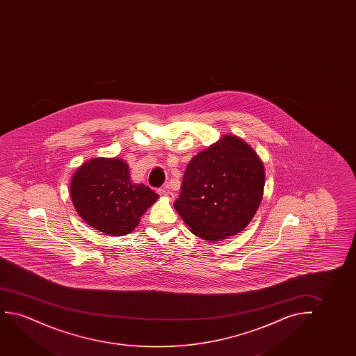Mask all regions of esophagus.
Returning <instances> with one entry per match:
<instances>
[{"mask_svg": "<svg viewBox=\"0 0 356 356\" xmlns=\"http://www.w3.org/2000/svg\"><path fill=\"white\" fill-rule=\"evenodd\" d=\"M158 193L163 195V197L169 198L170 200H174V195H172V192H170L169 190H166V188H161V190H158Z\"/></svg>", "mask_w": 356, "mask_h": 356, "instance_id": "1", "label": "esophagus"}]
</instances>
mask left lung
<instances>
[{
  "label": "left lung",
  "instance_id": "obj_1",
  "mask_svg": "<svg viewBox=\"0 0 356 356\" xmlns=\"http://www.w3.org/2000/svg\"><path fill=\"white\" fill-rule=\"evenodd\" d=\"M264 186L265 169L257 152L242 138L225 135L191 159L174 207L192 234L221 241L252 221Z\"/></svg>",
  "mask_w": 356,
  "mask_h": 356
}]
</instances>
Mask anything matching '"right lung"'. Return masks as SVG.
Masks as SVG:
<instances>
[{
    "instance_id": "right-lung-1",
    "label": "right lung",
    "mask_w": 356,
    "mask_h": 356,
    "mask_svg": "<svg viewBox=\"0 0 356 356\" xmlns=\"http://www.w3.org/2000/svg\"><path fill=\"white\" fill-rule=\"evenodd\" d=\"M70 195L78 214L108 236H125L159 195L130 181L129 165L119 158H95L75 171Z\"/></svg>"
}]
</instances>
